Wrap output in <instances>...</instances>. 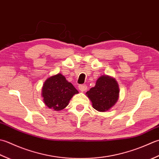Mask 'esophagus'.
I'll return each instance as SVG.
<instances>
[{"label":"esophagus","mask_w":159,"mask_h":159,"mask_svg":"<svg viewBox=\"0 0 159 159\" xmlns=\"http://www.w3.org/2000/svg\"><path fill=\"white\" fill-rule=\"evenodd\" d=\"M78 88H79V90H80V91L84 92L87 89V86L86 84H81V85H79Z\"/></svg>","instance_id":"1"}]
</instances>
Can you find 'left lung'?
Instances as JSON below:
<instances>
[{
	"label": "left lung",
	"instance_id": "left-lung-1",
	"mask_svg": "<svg viewBox=\"0 0 159 159\" xmlns=\"http://www.w3.org/2000/svg\"><path fill=\"white\" fill-rule=\"evenodd\" d=\"M86 95L91 101L93 108L99 112L108 111L118 101L119 84L114 77L102 75L97 80L95 86L87 91Z\"/></svg>",
	"mask_w": 159,
	"mask_h": 159
}]
</instances>
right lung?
Instances as JSON below:
<instances>
[{
  "label": "right lung",
  "mask_w": 159,
  "mask_h": 159,
  "mask_svg": "<svg viewBox=\"0 0 159 159\" xmlns=\"http://www.w3.org/2000/svg\"><path fill=\"white\" fill-rule=\"evenodd\" d=\"M77 93L78 90L61 73L48 77L42 89L44 104L56 111L65 108L73 96Z\"/></svg>",
  "instance_id": "right-lung-1"
}]
</instances>
